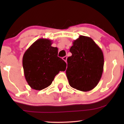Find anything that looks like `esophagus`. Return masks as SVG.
I'll use <instances>...</instances> for the list:
<instances>
[{
    "instance_id": "34e87169",
    "label": "esophagus",
    "mask_w": 124,
    "mask_h": 124,
    "mask_svg": "<svg viewBox=\"0 0 124 124\" xmlns=\"http://www.w3.org/2000/svg\"><path fill=\"white\" fill-rule=\"evenodd\" d=\"M62 59H63V60L65 61V62H66V61H67V57L66 56H63V58H62Z\"/></svg>"
}]
</instances>
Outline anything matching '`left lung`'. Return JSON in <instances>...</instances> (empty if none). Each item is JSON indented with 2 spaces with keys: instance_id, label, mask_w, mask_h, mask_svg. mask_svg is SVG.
Segmentation results:
<instances>
[{
  "instance_id": "8db88e82",
  "label": "left lung",
  "mask_w": 124,
  "mask_h": 124,
  "mask_svg": "<svg viewBox=\"0 0 124 124\" xmlns=\"http://www.w3.org/2000/svg\"><path fill=\"white\" fill-rule=\"evenodd\" d=\"M70 52L66 70L69 85L82 92L92 90L103 74V51L92 38L80 35L73 42Z\"/></svg>"
}]
</instances>
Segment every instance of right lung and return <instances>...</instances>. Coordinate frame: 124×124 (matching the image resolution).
<instances>
[{"mask_svg":"<svg viewBox=\"0 0 124 124\" xmlns=\"http://www.w3.org/2000/svg\"><path fill=\"white\" fill-rule=\"evenodd\" d=\"M52 41L40 38L24 54L23 66L25 80L32 89L41 90L50 86L60 71L66 70V63L58 56V48Z\"/></svg>","mask_w":124,"mask_h":124,"instance_id":"add662e5","label":"right lung"}]
</instances>
